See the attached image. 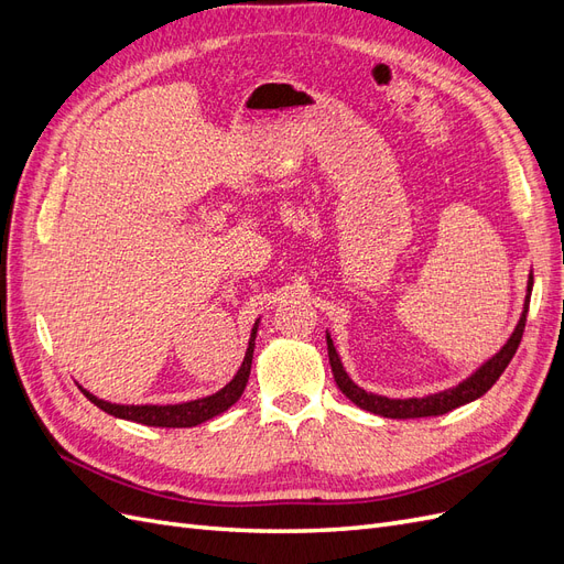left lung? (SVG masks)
I'll list each match as a JSON object with an SVG mask.
<instances>
[{
	"label": "left lung",
	"instance_id": "8db88e82",
	"mask_svg": "<svg viewBox=\"0 0 564 564\" xmlns=\"http://www.w3.org/2000/svg\"><path fill=\"white\" fill-rule=\"evenodd\" d=\"M532 286H534V272H529L527 280V296H524V308L522 315L516 324L513 334L503 344V348L491 355L487 362H482L477 367L468 379L460 381L454 388L433 392V395H423V398H386V395H377V392H367L365 388L357 386L348 371L344 369V362L334 348V340L327 334V350H329V365H332V373L334 381L340 388L344 395L355 402L360 409H367L371 414H379L386 419H421V416H442L452 412L456 406H464L477 398H482L485 392L499 381V377L503 373V369L508 367V362L513 360V355L520 346V338L524 332V322H527V311H529V299H532Z\"/></svg>",
	"mask_w": 564,
	"mask_h": 564
}]
</instances>
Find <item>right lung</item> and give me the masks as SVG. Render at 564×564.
<instances>
[{
    "instance_id": "obj_1",
    "label": "right lung",
    "mask_w": 564,
    "mask_h": 564,
    "mask_svg": "<svg viewBox=\"0 0 564 564\" xmlns=\"http://www.w3.org/2000/svg\"><path fill=\"white\" fill-rule=\"evenodd\" d=\"M259 322L261 319L253 322L242 367L237 369L232 381L226 383L218 392H214V395L191 400V402H181V404H112V402L96 398L94 392L84 390L82 386H79V390L84 392V398L94 402L98 409H104V412L110 416L133 421V423H143V425H155V429H193V425H199L218 414H224L226 409H230L237 400L242 398V392L249 381V371H251Z\"/></svg>"
}]
</instances>
